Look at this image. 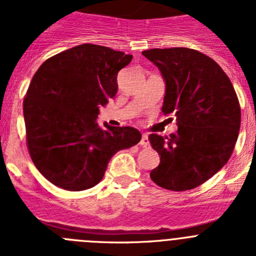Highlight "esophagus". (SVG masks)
<instances>
[{
    "label": "esophagus",
    "instance_id": "esophagus-1",
    "mask_svg": "<svg viewBox=\"0 0 256 256\" xmlns=\"http://www.w3.org/2000/svg\"><path fill=\"white\" fill-rule=\"evenodd\" d=\"M140 144H141L142 148H148V146H150V140H148V136L146 134V133L142 134V138H141V142H140Z\"/></svg>",
    "mask_w": 256,
    "mask_h": 256
}]
</instances>
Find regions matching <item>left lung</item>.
Listing matches in <instances>:
<instances>
[{
  "label": "left lung",
  "instance_id": "obj_1",
  "mask_svg": "<svg viewBox=\"0 0 256 256\" xmlns=\"http://www.w3.org/2000/svg\"><path fill=\"white\" fill-rule=\"evenodd\" d=\"M142 55L160 70L165 82L162 112L174 115L178 126L168 137H148L160 156L150 177L172 191L195 188L218 173L234 152L241 126L234 88L216 61L196 50L152 48Z\"/></svg>",
  "mask_w": 256,
  "mask_h": 256
}]
</instances>
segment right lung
<instances>
[{"label":"right lung","instance_id":"obj_1","mask_svg":"<svg viewBox=\"0 0 256 256\" xmlns=\"http://www.w3.org/2000/svg\"><path fill=\"white\" fill-rule=\"evenodd\" d=\"M132 55L84 44L40 65L22 102L26 144L44 178L60 188L83 191L102 180L119 150L141 141L133 126L97 123L100 108L116 94V76Z\"/></svg>","mask_w":256,"mask_h":256}]
</instances>
